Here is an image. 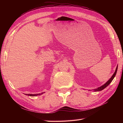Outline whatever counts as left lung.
I'll list each match as a JSON object with an SVG mask.
<instances>
[{
	"label": "left lung",
	"mask_w": 123,
	"mask_h": 123,
	"mask_svg": "<svg viewBox=\"0 0 123 123\" xmlns=\"http://www.w3.org/2000/svg\"><path fill=\"white\" fill-rule=\"evenodd\" d=\"M117 67L118 66H117V68H116V70H115V72L114 73V74H113V75L112 76V77H111L110 79H109V80H108L107 81V82H106L105 84L104 85H103V86H100V87H98V88L97 89H94V91H101V90H103L104 89H105L106 87H107L110 84V83L111 82V81H112V80H113V79L114 78V77H115V75H116V74H117Z\"/></svg>",
	"instance_id": "8db88e82"
}]
</instances>
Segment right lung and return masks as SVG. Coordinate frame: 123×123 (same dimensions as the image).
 I'll return each mask as SVG.
<instances>
[{
  "instance_id": "add662e5",
  "label": "right lung",
  "mask_w": 123,
  "mask_h": 123,
  "mask_svg": "<svg viewBox=\"0 0 123 123\" xmlns=\"http://www.w3.org/2000/svg\"><path fill=\"white\" fill-rule=\"evenodd\" d=\"M43 93H44V92H43V93H42L41 94H25L26 95H29V96H37V95H41V94H43Z\"/></svg>"
}]
</instances>
